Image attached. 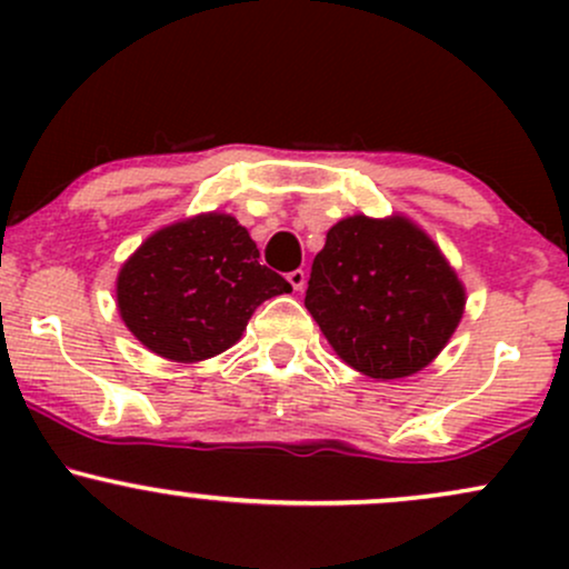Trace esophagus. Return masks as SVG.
<instances>
[{"label": "esophagus", "instance_id": "34e87169", "mask_svg": "<svg viewBox=\"0 0 569 569\" xmlns=\"http://www.w3.org/2000/svg\"><path fill=\"white\" fill-rule=\"evenodd\" d=\"M286 280H289L293 291H302L305 283H307V276H305V270H291L289 276H286Z\"/></svg>", "mask_w": 569, "mask_h": 569}]
</instances>
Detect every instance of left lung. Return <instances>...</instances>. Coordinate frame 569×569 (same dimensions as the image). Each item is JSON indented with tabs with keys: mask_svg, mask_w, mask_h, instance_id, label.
I'll return each mask as SVG.
<instances>
[{
	"mask_svg": "<svg viewBox=\"0 0 569 569\" xmlns=\"http://www.w3.org/2000/svg\"><path fill=\"white\" fill-rule=\"evenodd\" d=\"M305 307L348 367L388 382L417 375L447 348L466 286L420 224L356 213L326 232Z\"/></svg>",
	"mask_w": 569,
	"mask_h": 569,
	"instance_id": "1",
	"label": "left lung"
}]
</instances>
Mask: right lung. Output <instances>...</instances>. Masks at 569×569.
<instances>
[{
  "label": "right lung",
  "instance_id": "add662e5",
  "mask_svg": "<svg viewBox=\"0 0 569 569\" xmlns=\"http://www.w3.org/2000/svg\"><path fill=\"white\" fill-rule=\"evenodd\" d=\"M291 286L259 262L230 213L208 211L160 227L117 272V310L147 350L198 363L232 348L253 310Z\"/></svg>",
  "mask_w": 569,
  "mask_h": 569
}]
</instances>
